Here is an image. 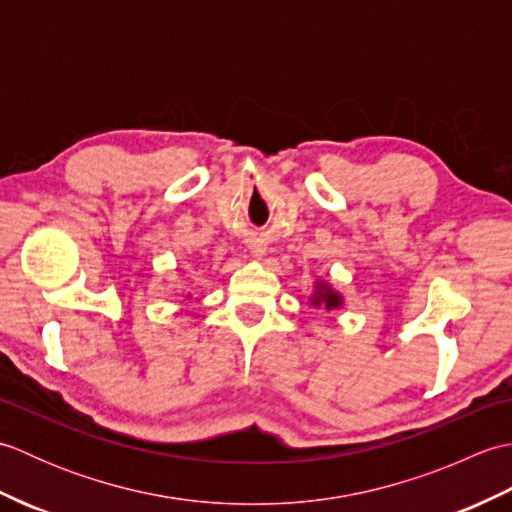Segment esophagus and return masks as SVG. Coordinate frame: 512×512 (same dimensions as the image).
<instances>
[{"label":"esophagus","instance_id":"obj_1","mask_svg":"<svg viewBox=\"0 0 512 512\" xmlns=\"http://www.w3.org/2000/svg\"><path fill=\"white\" fill-rule=\"evenodd\" d=\"M253 255L262 257V255H264V246H255V248H253Z\"/></svg>","mask_w":512,"mask_h":512}]
</instances>
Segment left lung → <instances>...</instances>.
Masks as SVG:
<instances>
[{"mask_svg": "<svg viewBox=\"0 0 512 512\" xmlns=\"http://www.w3.org/2000/svg\"><path fill=\"white\" fill-rule=\"evenodd\" d=\"M312 303H314V306H321V303H323V306L330 310V308L341 306V297L336 295V292H332L325 284H321V286H317V292H314Z\"/></svg>", "mask_w": 512, "mask_h": 512, "instance_id": "8db88e82", "label": "left lung"}]
</instances>
